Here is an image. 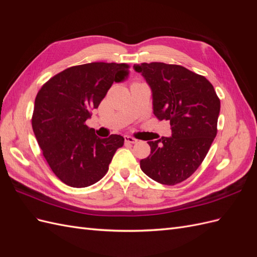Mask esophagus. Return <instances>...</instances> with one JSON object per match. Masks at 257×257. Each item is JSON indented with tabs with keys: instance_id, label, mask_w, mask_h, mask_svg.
Here are the masks:
<instances>
[{
	"instance_id": "34e87169",
	"label": "esophagus",
	"mask_w": 257,
	"mask_h": 257,
	"mask_svg": "<svg viewBox=\"0 0 257 257\" xmlns=\"http://www.w3.org/2000/svg\"><path fill=\"white\" fill-rule=\"evenodd\" d=\"M124 139H125V143L126 144H136L137 143V139L132 137V136H125L124 137Z\"/></svg>"
}]
</instances>
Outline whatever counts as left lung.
I'll list each match as a JSON object with an SVG mask.
<instances>
[{"mask_svg":"<svg viewBox=\"0 0 257 257\" xmlns=\"http://www.w3.org/2000/svg\"><path fill=\"white\" fill-rule=\"evenodd\" d=\"M134 69L150 85L154 115L172 128L170 137L148 142L151 152L141 168L159 183H180L195 173L216 136L220 99L204 76L181 65L152 62Z\"/></svg>","mask_w":257,"mask_h":257,"instance_id":"8db88e82","label":"left lung"}]
</instances>
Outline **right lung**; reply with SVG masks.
<instances>
[{
  "instance_id": "1",
  "label": "right lung",
  "mask_w": 257,
  "mask_h": 257,
  "mask_svg": "<svg viewBox=\"0 0 257 257\" xmlns=\"http://www.w3.org/2000/svg\"><path fill=\"white\" fill-rule=\"evenodd\" d=\"M128 65L93 63L57 74L38 91L32 116L36 141L53 174L73 188L96 183L108 172L121 135L99 138L85 125L113 82L128 76Z\"/></svg>"
}]
</instances>
